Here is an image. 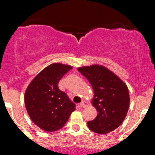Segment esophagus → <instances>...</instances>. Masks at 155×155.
I'll use <instances>...</instances> for the list:
<instances>
[{"instance_id":"1","label":"esophagus","mask_w":155,"mask_h":155,"mask_svg":"<svg viewBox=\"0 0 155 155\" xmlns=\"http://www.w3.org/2000/svg\"><path fill=\"white\" fill-rule=\"evenodd\" d=\"M80 106H81V107L85 108L87 107V106H88V103L85 102V101H81V104H80Z\"/></svg>"}]
</instances>
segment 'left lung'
<instances>
[{"label": "left lung", "mask_w": 155, "mask_h": 155, "mask_svg": "<svg viewBox=\"0 0 155 155\" xmlns=\"http://www.w3.org/2000/svg\"><path fill=\"white\" fill-rule=\"evenodd\" d=\"M88 80L94 91L92 105L97 117L87 122L88 127L99 134L117 129L127 115L130 105L127 85L113 72L104 66L93 65L78 68Z\"/></svg>", "instance_id": "8db88e82"}]
</instances>
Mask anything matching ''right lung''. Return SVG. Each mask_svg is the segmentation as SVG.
Returning <instances> with one entry per match:
<instances>
[{
	"label": "right lung",
	"instance_id": "1",
	"mask_svg": "<svg viewBox=\"0 0 155 155\" xmlns=\"http://www.w3.org/2000/svg\"><path fill=\"white\" fill-rule=\"evenodd\" d=\"M72 68L61 63H53L37 75L25 94V104L30 117L38 127L48 132L65 125L76 105L58 88L61 78Z\"/></svg>",
	"mask_w": 155,
	"mask_h": 155
}]
</instances>
